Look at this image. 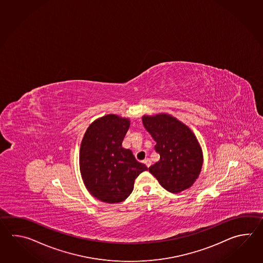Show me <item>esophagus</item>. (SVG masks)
Returning a JSON list of instances; mask_svg holds the SVG:
<instances>
[{
  "instance_id": "1",
  "label": "esophagus",
  "mask_w": 263,
  "mask_h": 263,
  "mask_svg": "<svg viewBox=\"0 0 263 263\" xmlns=\"http://www.w3.org/2000/svg\"><path fill=\"white\" fill-rule=\"evenodd\" d=\"M143 162H144V163H145V165H146L147 167H149V166H151V161L149 159H145Z\"/></svg>"
}]
</instances>
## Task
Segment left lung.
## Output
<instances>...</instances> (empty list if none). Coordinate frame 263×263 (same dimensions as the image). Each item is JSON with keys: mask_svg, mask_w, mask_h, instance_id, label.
Segmentation results:
<instances>
[{"mask_svg": "<svg viewBox=\"0 0 263 263\" xmlns=\"http://www.w3.org/2000/svg\"><path fill=\"white\" fill-rule=\"evenodd\" d=\"M143 124L156 141L160 161L148 168L165 190L178 194L190 188L201 171L198 141L186 125L169 115L144 116Z\"/></svg>", "mask_w": 263, "mask_h": 263, "instance_id": "left-lung-1", "label": "left lung"}]
</instances>
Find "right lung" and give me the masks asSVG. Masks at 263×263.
<instances>
[{"label":"right lung","instance_id":"obj_1","mask_svg":"<svg viewBox=\"0 0 263 263\" xmlns=\"http://www.w3.org/2000/svg\"><path fill=\"white\" fill-rule=\"evenodd\" d=\"M129 120L107 115L90 125L80 148V170L86 189L106 203L122 202L134 190V180L145 164L122 147Z\"/></svg>","mask_w":263,"mask_h":263}]
</instances>
